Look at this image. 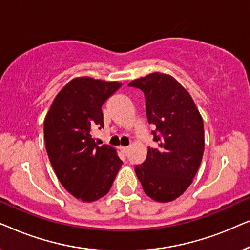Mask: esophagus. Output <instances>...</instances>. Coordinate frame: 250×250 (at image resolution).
<instances>
[{"label":"esophagus","instance_id":"esophagus-1","mask_svg":"<svg viewBox=\"0 0 250 250\" xmlns=\"http://www.w3.org/2000/svg\"><path fill=\"white\" fill-rule=\"evenodd\" d=\"M128 146H122L121 148V151L123 152V155L124 156H127V153H128Z\"/></svg>","mask_w":250,"mask_h":250}]
</instances>
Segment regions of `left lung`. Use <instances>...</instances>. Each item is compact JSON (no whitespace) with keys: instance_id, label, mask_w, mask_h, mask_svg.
<instances>
[{"instance_id":"8db88e82","label":"left lung","mask_w":250,"mask_h":250,"mask_svg":"<svg viewBox=\"0 0 250 250\" xmlns=\"http://www.w3.org/2000/svg\"><path fill=\"white\" fill-rule=\"evenodd\" d=\"M145 93L146 115L153 141L146 158L135 166L143 190L151 199L168 203L186 191L196 175L205 149L204 123L191 95L172 76L160 73L132 81Z\"/></svg>"}]
</instances>
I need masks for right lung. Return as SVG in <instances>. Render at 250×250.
<instances>
[{
    "mask_svg": "<svg viewBox=\"0 0 250 250\" xmlns=\"http://www.w3.org/2000/svg\"><path fill=\"white\" fill-rule=\"evenodd\" d=\"M121 86L118 82L75 78L58 93L44 121L56 175L68 192L86 203L109 192L123 164L114 148L99 146L91 135L104 126L102 105Z\"/></svg>",
    "mask_w": 250,
    "mask_h": 250,
    "instance_id": "add662e5",
    "label": "right lung"
}]
</instances>
